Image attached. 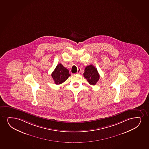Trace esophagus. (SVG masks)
I'll return each mask as SVG.
<instances>
[{
    "mask_svg": "<svg viewBox=\"0 0 149 149\" xmlns=\"http://www.w3.org/2000/svg\"><path fill=\"white\" fill-rule=\"evenodd\" d=\"M81 69L80 68H78V70H77V74H79V72H81Z\"/></svg>",
    "mask_w": 149,
    "mask_h": 149,
    "instance_id": "34e87169",
    "label": "esophagus"
}]
</instances>
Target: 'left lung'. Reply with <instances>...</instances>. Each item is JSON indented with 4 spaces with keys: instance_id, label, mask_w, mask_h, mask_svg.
I'll return each instance as SVG.
<instances>
[{
    "instance_id": "obj_1",
    "label": "left lung",
    "mask_w": 149,
    "mask_h": 149,
    "mask_svg": "<svg viewBox=\"0 0 149 149\" xmlns=\"http://www.w3.org/2000/svg\"><path fill=\"white\" fill-rule=\"evenodd\" d=\"M84 77L91 85H95L100 79V75L98 70L92 64L86 66L84 73Z\"/></svg>"
}]
</instances>
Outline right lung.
I'll return each instance as SVG.
<instances>
[{"mask_svg": "<svg viewBox=\"0 0 149 149\" xmlns=\"http://www.w3.org/2000/svg\"><path fill=\"white\" fill-rule=\"evenodd\" d=\"M70 75L69 70L64 68L61 63L57 65L54 70L51 74L55 84L56 85H59L64 82Z\"/></svg>", "mask_w": 149, "mask_h": 149, "instance_id": "add662e5", "label": "right lung"}]
</instances>
